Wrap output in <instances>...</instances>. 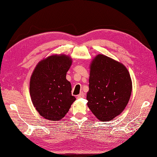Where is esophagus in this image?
I'll return each instance as SVG.
<instances>
[{"label":"esophagus","instance_id":"34e87169","mask_svg":"<svg viewBox=\"0 0 157 157\" xmlns=\"http://www.w3.org/2000/svg\"><path fill=\"white\" fill-rule=\"evenodd\" d=\"M85 97V94L83 92H81L80 94L79 95H78L77 98L79 99V98H84Z\"/></svg>","mask_w":157,"mask_h":157}]
</instances>
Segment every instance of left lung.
<instances>
[{
  "mask_svg": "<svg viewBox=\"0 0 157 157\" xmlns=\"http://www.w3.org/2000/svg\"><path fill=\"white\" fill-rule=\"evenodd\" d=\"M132 83L126 68L103 54L90 65L87 105L101 121H110L124 110L132 94Z\"/></svg>",
  "mask_w": 157,
  "mask_h": 157,
  "instance_id": "left-lung-1",
  "label": "left lung"
}]
</instances>
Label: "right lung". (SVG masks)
I'll use <instances>...</instances> for the list:
<instances>
[{
	"label": "right lung",
	"mask_w": 157,
	"mask_h": 157,
	"mask_svg": "<svg viewBox=\"0 0 157 157\" xmlns=\"http://www.w3.org/2000/svg\"><path fill=\"white\" fill-rule=\"evenodd\" d=\"M72 63L65 55H54L41 61L30 81L33 104L41 116L51 121L64 117L76 100L66 74Z\"/></svg>",
	"instance_id": "obj_1"
}]
</instances>
